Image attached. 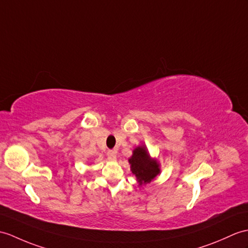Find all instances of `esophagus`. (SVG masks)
<instances>
[{"label":"esophagus","mask_w":248,"mask_h":248,"mask_svg":"<svg viewBox=\"0 0 248 248\" xmlns=\"http://www.w3.org/2000/svg\"><path fill=\"white\" fill-rule=\"evenodd\" d=\"M107 155H108V158L110 159V160H116V155H117V152L115 151V150H110V151H108Z\"/></svg>","instance_id":"esophagus-1"}]
</instances>
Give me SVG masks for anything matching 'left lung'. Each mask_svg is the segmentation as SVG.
I'll return each mask as SVG.
<instances>
[{
    "label": "left lung",
    "mask_w": 248,
    "mask_h": 248,
    "mask_svg": "<svg viewBox=\"0 0 248 248\" xmlns=\"http://www.w3.org/2000/svg\"><path fill=\"white\" fill-rule=\"evenodd\" d=\"M129 163L131 164L132 172L140 185L150 183L159 173L157 162L150 158L145 147H137L129 159Z\"/></svg>",
    "instance_id": "1"
}]
</instances>
